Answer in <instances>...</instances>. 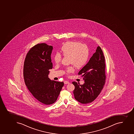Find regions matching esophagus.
<instances>
[{
	"mask_svg": "<svg viewBox=\"0 0 134 134\" xmlns=\"http://www.w3.org/2000/svg\"><path fill=\"white\" fill-rule=\"evenodd\" d=\"M70 82L68 81H64V84H69Z\"/></svg>",
	"mask_w": 134,
	"mask_h": 134,
	"instance_id": "obj_1",
	"label": "esophagus"
}]
</instances>
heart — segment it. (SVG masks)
<instances>
[{
    "mask_svg": "<svg viewBox=\"0 0 134 134\" xmlns=\"http://www.w3.org/2000/svg\"><path fill=\"white\" fill-rule=\"evenodd\" d=\"M61 52L64 57H68L69 63L72 64L76 67H82L87 62L90 51L87 45L81 44L76 41H68L62 45ZM62 55L59 53H56L54 57V62L58 64L61 62ZM74 71L72 65L69 66L65 70L66 74L69 75Z\"/></svg>",
    "mask_w": 134,
    "mask_h": 134,
    "instance_id": "obj_1",
    "label": "heart"
}]
</instances>
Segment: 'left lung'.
Masks as SVG:
<instances>
[{"label": "left lung", "mask_w": 134, "mask_h": 134, "mask_svg": "<svg viewBox=\"0 0 134 134\" xmlns=\"http://www.w3.org/2000/svg\"><path fill=\"white\" fill-rule=\"evenodd\" d=\"M105 68L103 52L100 47H97L89 62L79 72L78 75L83 77L84 83L80 85L79 82H72L75 87L73 93L76 100L86 104L97 98L105 83Z\"/></svg>", "instance_id": "obj_1"}]
</instances>
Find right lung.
<instances>
[{"label": "right lung", "mask_w": 134, "mask_h": 134, "mask_svg": "<svg viewBox=\"0 0 134 134\" xmlns=\"http://www.w3.org/2000/svg\"><path fill=\"white\" fill-rule=\"evenodd\" d=\"M53 47L38 44L31 48L26 56L24 77L27 89L39 102L52 104L57 100L64 82L51 80L49 70L52 69L51 55Z\"/></svg>", "instance_id": "add662e5"}]
</instances>
